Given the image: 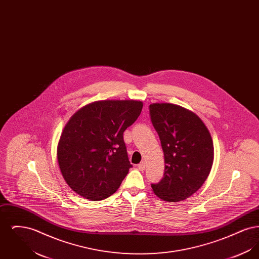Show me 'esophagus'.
Segmentation results:
<instances>
[{"label":"esophagus","mask_w":259,"mask_h":259,"mask_svg":"<svg viewBox=\"0 0 259 259\" xmlns=\"http://www.w3.org/2000/svg\"><path fill=\"white\" fill-rule=\"evenodd\" d=\"M138 169L140 170V171H144L145 169H146V163L143 161V162H141L139 165H138Z\"/></svg>","instance_id":"esophagus-1"}]
</instances>
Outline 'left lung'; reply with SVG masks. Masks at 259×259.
Wrapping results in <instances>:
<instances>
[{
	"label": "left lung",
	"instance_id": "obj_1",
	"mask_svg": "<svg viewBox=\"0 0 259 259\" xmlns=\"http://www.w3.org/2000/svg\"><path fill=\"white\" fill-rule=\"evenodd\" d=\"M151 122L164 153V177L151 185L157 197L179 202L192 196L204 185L213 163L209 129L193 111L170 103L149 105Z\"/></svg>",
	"mask_w": 259,
	"mask_h": 259
}]
</instances>
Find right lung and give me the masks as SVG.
I'll return each instance as SVG.
<instances>
[{"mask_svg":"<svg viewBox=\"0 0 259 259\" xmlns=\"http://www.w3.org/2000/svg\"><path fill=\"white\" fill-rule=\"evenodd\" d=\"M136 100H102L81 107L62 130L57 161L75 193L91 201L112 195L132 167L123 132L143 109Z\"/></svg>","mask_w":259,"mask_h":259,"instance_id":"add662e5","label":"right lung"}]
</instances>
